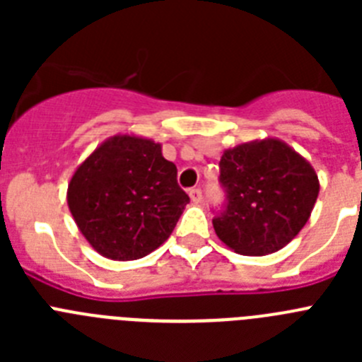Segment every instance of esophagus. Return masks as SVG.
<instances>
[{
    "instance_id": "esophagus-1",
    "label": "esophagus",
    "mask_w": 362,
    "mask_h": 362,
    "mask_svg": "<svg viewBox=\"0 0 362 362\" xmlns=\"http://www.w3.org/2000/svg\"><path fill=\"white\" fill-rule=\"evenodd\" d=\"M188 196H190L192 203H201V199H203V192L199 190V188H192L190 192H188Z\"/></svg>"
}]
</instances>
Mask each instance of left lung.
Here are the masks:
<instances>
[{
	"mask_svg": "<svg viewBox=\"0 0 362 362\" xmlns=\"http://www.w3.org/2000/svg\"><path fill=\"white\" fill-rule=\"evenodd\" d=\"M226 210L212 221L217 238L241 255H268L303 230L319 196L313 166L277 137L226 148L221 156Z\"/></svg>",
	"mask_w": 362,
	"mask_h": 362,
	"instance_id": "8db88e82",
	"label": "left lung"
}]
</instances>
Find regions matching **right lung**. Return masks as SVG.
<instances>
[{"instance_id": "obj_1", "label": "right lung", "mask_w": 362, "mask_h": 362, "mask_svg": "<svg viewBox=\"0 0 362 362\" xmlns=\"http://www.w3.org/2000/svg\"><path fill=\"white\" fill-rule=\"evenodd\" d=\"M188 201L161 145L134 134L101 143L76 168L66 190L83 238L112 261H134L159 248Z\"/></svg>"}]
</instances>
